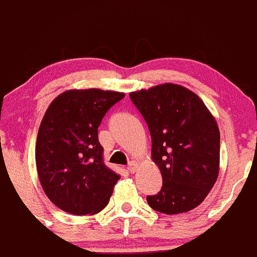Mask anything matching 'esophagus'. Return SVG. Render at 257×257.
Instances as JSON below:
<instances>
[{"instance_id": "obj_1", "label": "esophagus", "mask_w": 257, "mask_h": 257, "mask_svg": "<svg viewBox=\"0 0 257 257\" xmlns=\"http://www.w3.org/2000/svg\"><path fill=\"white\" fill-rule=\"evenodd\" d=\"M127 169H128V172H130V173H135V172L138 171V163H135V162H131V163L128 164V167H127Z\"/></svg>"}]
</instances>
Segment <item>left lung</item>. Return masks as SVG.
Segmentation results:
<instances>
[{"label": "left lung", "instance_id": "left-lung-1", "mask_svg": "<svg viewBox=\"0 0 257 257\" xmlns=\"http://www.w3.org/2000/svg\"><path fill=\"white\" fill-rule=\"evenodd\" d=\"M152 136V158L163 186L147 196L163 214H180L200 205L219 173L220 135L211 113L191 90L176 84L130 93Z\"/></svg>", "mask_w": 257, "mask_h": 257}]
</instances>
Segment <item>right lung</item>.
<instances>
[{
    "label": "right lung",
    "instance_id": "right-lung-1",
    "mask_svg": "<svg viewBox=\"0 0 257 257\" xmlns=\"http://www.w3.org/2000/svg\"><path fill=\"white\" fill-rule=\"evenodd\" d=\"M123 93L86 89L58 95L38 131L35 163L48 199L75 215L107 206L119 176L105 167L98 127Z\"/></svg>",
    "mask_w": 257,
    "mask_h": 257
}]
</instances>
